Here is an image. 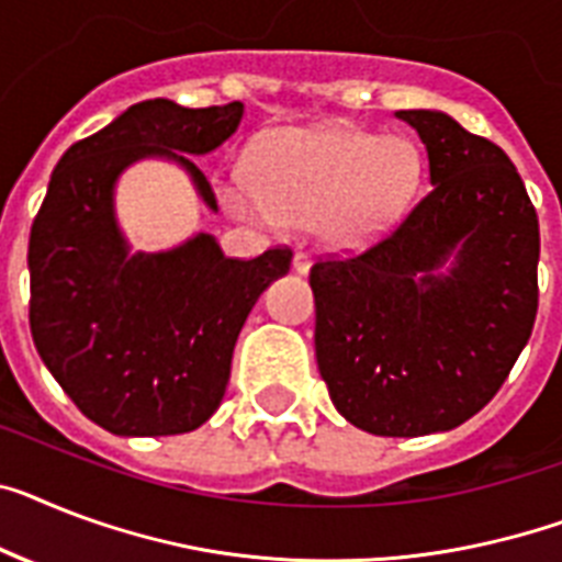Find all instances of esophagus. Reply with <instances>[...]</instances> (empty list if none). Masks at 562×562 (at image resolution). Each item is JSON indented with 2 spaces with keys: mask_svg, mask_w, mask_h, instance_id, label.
<instances>
[{
  "mask_svg": "<svg viewBox=\"0 0 562 562\" xmlns=\"http://www.w3.org/2000/svg\"><path fill=\"white\" fill-rule=\"evenodd\" d=\"M292 270L301 272V276H307V272H310V255L307 252L292 255Z\"/></svg>",
  "mask_w": 562,
  "mask_h": 562,
  "instance_id": "esophagus-1",
  "label": "esophagus"
}]
</instances>
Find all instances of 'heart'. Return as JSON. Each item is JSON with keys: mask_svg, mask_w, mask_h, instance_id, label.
I'll return each instance as SVG.
<instances>
[{"mask_svg": "<svg viewBox=\"0 0 562 562\" xmlns=\"http://www.w3.org/2000/svg\"><path fill=\"white\" fill-rule=\"evenodd\" d=\"M419 175V151L405 137L350 125L281 128L258 148L249 183H232L229 206L258 224H313L324 247L350 252L396 221Z\"/></svg>", "mask_w": 562, "mask_h": 562, "instance_id": "obj_1", "label": "heart"}]
</instances>
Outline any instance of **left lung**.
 Instances as JSON below:
<instances>
[{
    "label": "left lung",
    "instance_id": "obj_1",
    "mask_svg": "<svg viewBox=\"0 0 562 562\" xmlns=\"http://www.w3.org/2000/svg\"><path fill=\"white\" fill-rule=\"evenodd\" d=\"M430 189L393 232L310 267L315 359L333 405L375 437H425L497 396L537 318L540 224L497 143L442 111H396ZM454 252L448 277L436 270Z\"/></svg>",
    "mask_w": 562,
    "mask_h": 562
}]
</instances>
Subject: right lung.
Here are the masks:
<instances>
[{
    "instance_id": "add662e5",
    "label": "right lung",
    "mask_w": 562,
    "mask_h": 562,
    "mask_svg": "<svg viewBox=\"0 0 562 562\" xmlns=\"http://www.w3.org/2000/svg\"><path fill=\"white\" fill-rule=\"evenodd\" d=\"M240 114V103L132 105L65 151L34 217L27 318L36 353L74 405L117 437L201 428L224 398L249 310L290 270V247L224 258L212 235L171 252L128 255L114 221V180L148 155L178 160L217 209L206 175L187 155L221 146Z\"/></svg>"
}]
</instances>
